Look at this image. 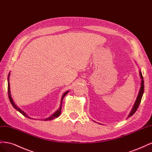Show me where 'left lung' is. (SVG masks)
Returning a JSON list of instances; mask_svg holds the SVG:
<instances>
[{
	"label": "left lung",
	"instance_id": "8db88e82",
	"mask_svg": "<svg viewBox=\"0 0 152 152\" xmlns=\"http://www.w3.org/2000/svg\"><path fill=\"white\" fill-rule=\"evenodd\" d=\"M139 72H140V78H141V84H140L141 86H140V90H139L138 94H137L136 99L135 102H134V105H133V107H132V109L131 110L129 114L128 115L127 118H129L130 117L133 115V114H134L136 112V111L137 110V108H138L139 105L140 104L142 94H143V93H144V80H143V77H142V73H141V70H140ZM94 122H95V121H94Z\"/></svg>",
	"mask_w": 152,
	"mask_h": 152
}]
</instances>
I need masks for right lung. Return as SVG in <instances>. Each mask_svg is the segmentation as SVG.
Returning <instances> with one entry per match:
<instances>
[{
	"label": "right lung",
	"mask_w": 152,
	"mask_h": 152,
	"mask_svg": "<svg viewBox=\"0 0 152 152\" xmlns=\"http://www.w3.org/2000/svg\"><path fill=\"white\" fill-rule=\"evenodd\" d=\"M10 72L9 73V75H8V77H7V83H8V96H9V99H10V102H11V103L12 104V105L13 106V107L15 108L16 110H18V112H20L22 115H23L25 116V117H27V118H31L32 119V118H31V117H30L29 116H28L23 111V110H21L19 107H18V106L15 103V102H13V99H12V97H11V91H10ZM69 93V91H66L65 93H63V94L62 95V96H61V101H60V105H59V108L56 110V112H55L53 114H52L50 116H49L48 118H45L44 119V121H50V120H53L54 118H57V117H58L59 116V115L61 114V108H62V102H63V98H64V97H65V96L68 94Z\"/></svg>",
	"instance_id": "right-lung-1"
}]
</instances>
